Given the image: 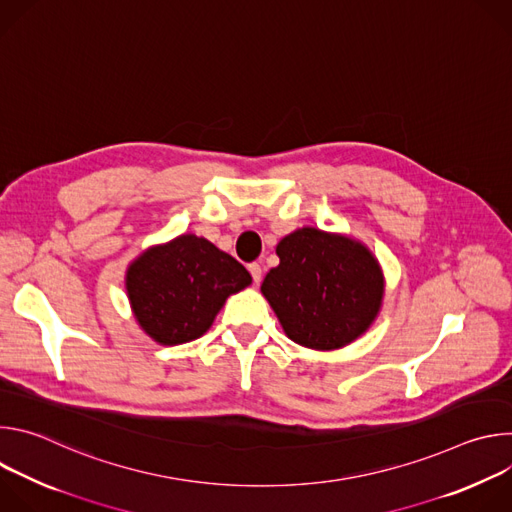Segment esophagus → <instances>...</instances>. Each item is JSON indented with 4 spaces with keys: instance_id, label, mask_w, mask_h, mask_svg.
<instances>
[{
    "instance_id": "34e87169",
    "label": "esophagus",
    "mask_w": 512,
    "mask_h": 512,
    "mask_svg": "<svg viewBox=\"0 0 512 512\" xmlns=\"http://www.w3.org/2000/svg\"><path fill=\"white\" fill-rule=\"evenodd\" d=\"M249 271H251V277L255 283L261 281V265L259 263H249Z\"/></svg>"
}]
</instances>
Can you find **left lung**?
Returning a JSON list of instances; mask_svg holds the SVG:
<instances>
[{
    "label": "left lung",
    "instance_id": "1",
    "mask_svg": "<svg viewBox=\"0 0 512 512\" xmlns=\"http://www.w3.org/2000/svg\"><path fill=\"white\" fill-rule=\"evenodd\" d=\"M277 257L261 291L291 340L334 350L371 326L383 300V273L367 247L306 227L279 241Z\"/></svg>",
    "mask_w": 512,
    "mask_h": 512
}]
</instances>
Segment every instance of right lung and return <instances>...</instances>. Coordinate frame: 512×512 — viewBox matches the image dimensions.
<instances>
[{
  "mask_svg": "<svg viewBox=\"0 0 512 512\" xmlns=\"http://www.w3.org/2000/svg\"><path fill=\"white\" fill-rule=\"evenodd\" d=\"M249 283V271L235 257L196 235L148 249L127 269L139 326L168 346L200 338L225 300Z\"/></svg>",
  "mask_w": 512,
  "mask_h": 512,
  "instance_id": "obj_1",
  "label": "right lung"
}]
</instances>
